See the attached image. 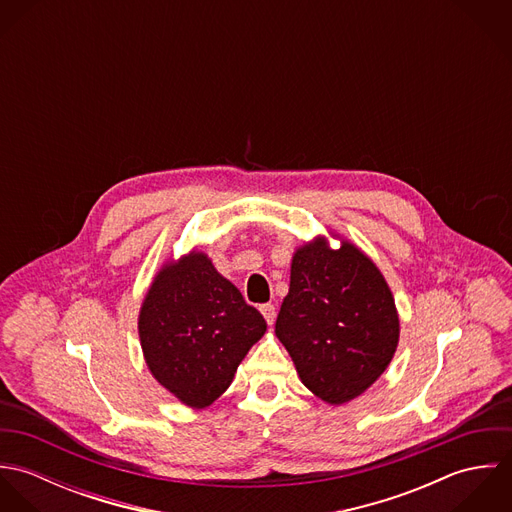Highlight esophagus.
Instances as JSON below:
<instances>
[{
	"instance_id": "1",
	"label": "esophagus",
	"mask_w": 512,
	"mask_h": 512,
	"mask_svg": "<svg viewBox=\"0 0 512 512\" xmlns=\"http://www.w3.org/2000/svg\"><path fill=\"white\" fill-rule=\"evenodd\" d=\"M260 311H262L264 319L268 321V325H272L276 319V307L272 303H264V305H260Z\"/></svg>"
}]
</instances>
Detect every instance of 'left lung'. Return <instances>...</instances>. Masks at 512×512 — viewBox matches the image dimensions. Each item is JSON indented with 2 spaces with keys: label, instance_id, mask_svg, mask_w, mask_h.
<instances>
[{
  "label": "left lung",
  "instance_id": "left-lung-1",
  "mask_svg": "<svg viewBox=\"0 0 512 512\" xmlns=\"http://www.w3.org/2000/svg\"><path fill=\"white\" fill-rule=\"evenodd\" d=\"M276 337L301 382L339 406L361 396L390 365L400 319L384 276L365 252L349 240L333 250L317 236L293 252Z\"/></svg>",
  "mask_w": 512,
  "mask_h": 512
}]
</instances>
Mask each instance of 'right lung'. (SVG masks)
I'll return each mask as SVG.
<instances>
[{
  "mask_svg": "<svg viewBox=\"0 0 512 512\" xmlns=\"http://www.w3.org/2000/svg\"><path fill=\"white\" fill-rule=\"evenodd\" d=\"M138 331L153 378L179 402L201 410L230 386L266 333V321L205 252L191 250L153 278Z\"/></svg>",
  "mask_w": 512,
  "mask_h": 512,
  "instance_id": "obj_1",
  "label": "right lung"
}]
</instances>
